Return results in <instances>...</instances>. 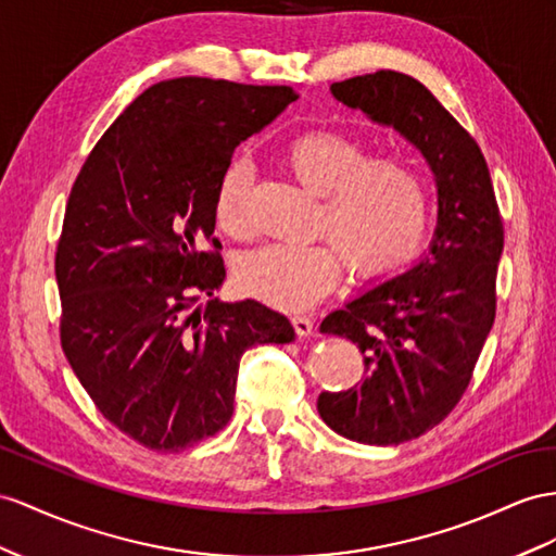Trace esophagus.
Masks as SVG:
<instances>
[{
  "instance_id": "34e87169",
  "label": "esophagus",
  "mask_w": 556,
  "mask_h": 556,
  "mask_svg": "<svg viewBox=\"0 0 556 556\" xmlns=\"http://www.w3.org/2000/svg\"><path fill=\"white\" fill-rule=\"evenodd\" d=\"M291 321H293V329H295L298 336L307 338V336L315 333V321H312L309 317H293Z\"/></svg>"
}]
</instances>
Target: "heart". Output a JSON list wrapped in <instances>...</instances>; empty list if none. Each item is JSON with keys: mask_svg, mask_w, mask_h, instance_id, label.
<instances>
[{"mask_svg": "<svg viewBox=\"0 0 556 556\" xmlns=\"http://www.w3.org/2000/svg\"><path fill=\"white\" fill-rule=\"evenodd\" d=\"M293 178L321 194L317 244L273 241L247 253L237 281L247 293L281 309H303L340 277L339 249L352 273L374 277L414 261L425 244L430 190L422 170L402 154L368 156L359 138L333 129L295 136L283 150ZM253 166L235 156L216 190V223L227 235L249 232L247 202Z\"/></svg>", "mask_w": 556, "mask_h": 556, "instance_id": "obj_1", "label": "heart"}]
</instances>
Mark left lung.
Here are the masks:
<instances>
[{"instance_id":"left-lung-1","label":"left lung","mask_w":556,"mask_h":556,"mask_svg":"<svg viewBox=\"0 0 556 556\" xmlns=\"http://www.w3.org/2000/svg\"><path fill=\"white\" fill-rule=\"evenodd\" d=\"M331 96L406 138L434 176L427 253L368 283L319 326L352 340L366 364L359 386L319 394L321 420L359 444H404L444 420L469 386L495 319L503 220L475 138L418 79L380 70L331 84Z\"/></svg>"}]
</instances>
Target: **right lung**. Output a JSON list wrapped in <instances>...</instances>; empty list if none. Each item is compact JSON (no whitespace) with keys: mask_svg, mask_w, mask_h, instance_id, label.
I'll list each match as a JSON object with an SVG mask.
<instances>
[{"mask_svg":"<svg viewBox=\"0 0 556 556\" xmlns=\"http://www.w3.org/2000/svg\"><path fill=\"white\" fill-rule=\"evenodd\" d=\"M295 98L206 77L154 84L96 142L70 192L55 251L63 352L98 410L146 448L178 453L220 432L241 354L295 340L253 298L192 309L225 281L220 255L204 251L223 170Z\"/></svg>","mask_w":556,"mask_h":556,"instance_id":"obj_1","label":"right lung"}]
</instances>
